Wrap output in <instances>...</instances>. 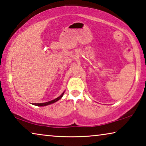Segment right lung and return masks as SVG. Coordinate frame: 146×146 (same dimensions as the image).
Instances as JSON below:
<instances>
[{
	"label": "right lung",
	"mask_w": 146,
	"mask_h": 146,
	"mask_svg": "<svg viewBox=\"0 0 146 146\" xmlns=\"http://www.w3.org/2000/svg\"><path fill=\"white\" fill-rule=\"evenodd\" d=\"M64 93L62 94L61 95L59 96V97L56 98L55 99L53 100H51V101H49V102H44V103H33V105H35V106H47V105H49V104H53V103H54L55 102H57V100H59V99L61 98V97L63 95Z\"/></svg>",
	"instance_id": "right-lung-1"
}]
</instances>
